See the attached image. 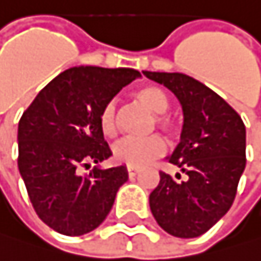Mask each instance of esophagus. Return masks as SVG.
<instances>
[{
  "mask_svg": "<svg viewBox=\"0 0 261 261\" xmlns=\"http://www.w3.org/2000/svg\"><path fill=\"white\" fill-rule=\"evenodd\" d=\"M126 170H128V175H129V177H136V175H138V172H139V169H138V167H135V166H128V167H126Z\"/></svg>",
  "mask_w": 261,
  "mask_h": 261,
  "instance_id": "34e87169",
  "label": "esophagus"
}]
</instances>
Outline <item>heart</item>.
<instances>
[{
    "label": "heart",
    "instance_id": "1",
    "mask_svg": "<svg viewBox=\"0 0 261 261\" xmlns=\"http://www.w3.org/2000/svg\"><path fill=\"white\" fill-rule=\"evenodd\" d=\"M135 98L147 108L150 113H153L155 123L161 132L172 135L175 132V125L167 116H164L170 108V98L163 87L156 84H144L136 89ZM119 123H120V109L116 100H109L103 105L98 125L101 133L106 138H114L119 133ZM166 152V142L160 136H150L145 139H135V138H125L119 141L113 147L114 160L123 163L126 166L142 167L148 163L155 161Z\"/></svg>",
    "mask_w": 261,
    "mask_h": 261
}]
</instances>
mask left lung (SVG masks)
<instances>
[{
	"instance_id": "8db88e82",
	"label": "left lung",
	"mask_w": 261,
	"mask_h": 261,
	"mask_svg": "<svg viewBox=\"0 0 261 261\" xmlns=\"http://www.w3.org/2000/svg\"><path fill=\"white\" fill-rule=\"evenodd\" d=\"M166 86L183 109V129L167 160L181 175L160 172L148 202L158 225L177 238H196L232 206L246 167V126L216 92L183 73L142 72Z\"/></svg>"
}]
</instances>
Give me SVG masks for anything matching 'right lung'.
I'll return each instance as SVG.
<instances>
[{"instance_id":"obj_1","label":"right lung","mask_w":261,"mask_h":261,"mask_svg":"<svg viewBox=\"0 0 261 261\" xmlns=\"http://www.w3.org/2000/svg\"><path fill=\"white\" fill-rule=\"evenodd\" d=\"M133 68L73 67L37 94L18 122V170L37 216L58 233L80 237L111 212L125 166H95L113 155L98 125L105 103L139 78Z\"/></svg>"}]
</instances>
